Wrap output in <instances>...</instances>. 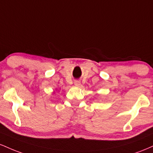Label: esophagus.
Wrapping results in <instances>:
<instances>
[{"label": "esophagus", "instance_id": "obj_1", "mask_svg": "<svg viewBox=\"0 0 153 153\" xmlns=\"http://www.w3.org/2000/svg\"><path fill=\"white\" fill-rule=\"evenodd\" d=\"M74 85L75 86H80V82L79 80H75L74 81Z\"/></svg>", "mask_w": 153, "mask_h": 153}]
</instances>
